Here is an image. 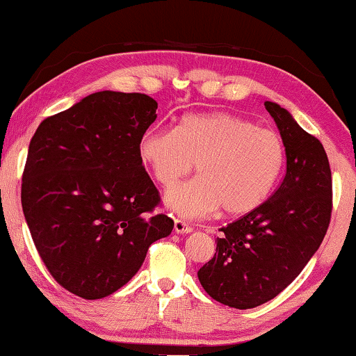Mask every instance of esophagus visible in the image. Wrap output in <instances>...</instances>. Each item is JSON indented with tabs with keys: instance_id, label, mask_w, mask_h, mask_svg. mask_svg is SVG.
Here are the masks:
<instances>
[{
	"instance_id": "obj_1",
	"label": "esophagus",
	"mask_w": 356,
	"mask_h": 356,
	"mask_svg": "<svg viewBox=\"0 0 356 356\" xmlns=\"http://www.w3.org/2000/svg\"><path fill=\"white\" fill-rule=\"evenodd\" d=\"M175 232L179 233V235H184V233L193 232V227L186 223L184 220H179V218H175Z\"/></svg>"
}]
</instances>
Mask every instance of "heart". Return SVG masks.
Masks as SVG:
<instances>
[{
	"label": "heart",
	"mask_w": 356,
	"mask_h": 356,
	"mask_svg": "<svg viewBox=\"0 0 356 356\" xmlns=\"http://www.w3.org/2000/svg\"><path fill=\"white\" fill-rule=\"evenodd\" d=\"M138 150L163 188L197 163L199 177L165 193V204L183 217L218 207L225 216H246L266 202L285 167V144L275 131L225 111L188 115L175 129L149 128Z\"/></svg>",
	"instance_id": "heart-1"
}]
</instances>
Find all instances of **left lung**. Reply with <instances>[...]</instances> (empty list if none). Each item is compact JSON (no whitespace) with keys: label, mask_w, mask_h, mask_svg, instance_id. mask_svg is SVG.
Segmentation results:
<instances>
[{"label":"left lung","mask_w":356,"mask_h":356,"mask_svg":"<svg viewBox=\"0 0 356 356\" xmlns=\"http://www.w3.org/2000/svg\"><path fill=\"white\" fill-rule=\"evenodd\" d=\"M285 144L286 172L267 201L222 228L216 254L197 270L218 303L250 309L285 290L323 243L332 213V175L319 139L264 102Z\"/></svg>","instance_id":"left-lung-1"}]
</instances>
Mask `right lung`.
Returning <instances> with one entry per match:
<instances>
[{
    "mask_svg": "<svg viewBox=\"0 0 356 356\" xmlns=\"http://www.w3.org/2000/svg\"><path fill=\"white\" fill-rule=\"evenodd\" d=\"M155 110L145 94L95 92L43 120L31 139L24 216L53 279L84 300L128 284L149 246L173 230L154 213L160 194L138 150Z\"/></svg>",
    "mask_w": 356,
    "mask_h": 356,
    "instance_id": "1",
    "label": "right lung"
}]
</instances>
